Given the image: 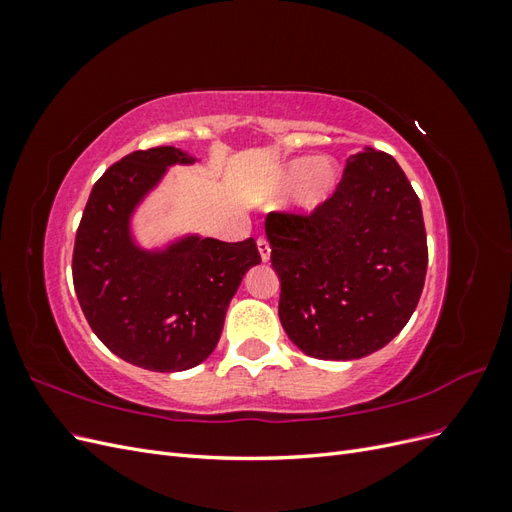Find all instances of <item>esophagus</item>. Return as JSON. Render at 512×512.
I'll use <instances>...</instances> for the list:
<instances>
[{
    "label": "esophagus",
    "instance_id": "34e87169",
    "mask_svg": "<svg viewBox=\"0 0 512 512\" xmlns=\"http://www.w3.org/2000/svg\"><path fill=\"white\" fill-rule=\"evenodd\" d=\"M256 245H258V252H260V258L267 262V260H269V256H271V245H269L267 237H258Z\"/></svg>",
    "mask_w": 512,
    "mask_h": 512
}]
</instances>
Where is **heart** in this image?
Listing matches in <instances>:
<instances>
[{
    "instance_id": "obj_1",
    "label": "heart",
    "mask_w": 512,
    "mask_h": 512,
    "mask_svg": "<svg viewBox=\"0 0 512 512\" xmlns=\"http://www.w3.org/2000/svg\"><path fill=\"white\" fill-rule=\"evenodd\" d=\"M297 183L292 203L301 211H314L329 200L339 183V168L331 158H299L288 162L277 175V188L286 190Z\"/></svg>"
}]
</instances>
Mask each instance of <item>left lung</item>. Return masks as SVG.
Instances as JSON below:
<instances>
[{
  "instance_id": "left-lung-1",
  "label": "left lung",
  "mask_w": 512,
  "mask_h": 512,
  "mask_svg": "<svg viewBox=\"0 0 512 512\" xmlns=\"http://www.w3.org/2000/svg\"><path fill=\"white\" fill-rule=\"evenodd\" d=\"M290 342L324 361L361 359L406 327L427 273L421 200L393 156L348 158L333 196L265 222Z\"/></svg>"
}]
</instances>
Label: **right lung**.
<instances>
[{"label":"right lung","instance_id":"1","mask_svg":"<svg viewBox=\"0 0 512 512\" xmlns=\"http://www.w3.org/2000/svg\"><path fill=\"white\" fill-rule=\"evenodd\" d=\"M175 147L121 158L96 181L76 230L72 280L91 331L113 354L151 371H183L218 346L230 299L250 267L254 239L183 237L143 250L130 220L166 168L194 164Z\"/></svg>","mask_w":512,"mask_h":512}]
</instances>
